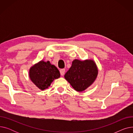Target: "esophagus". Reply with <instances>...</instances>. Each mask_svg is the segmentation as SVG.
<instances>
[{
  "label": "esophagus",
  "instance_id": "obj_1",
  "mask_svg": "<svg viewBox=\"0 0 133 133\" xmlns=\"http://www.w3.org/2000/svg\"><path fill=\"white\" fill-rule=\"evenodd\" d=\"M65 69L64 68L61 69L60 70V73L61 75H64L65 74Z\"/></svg>",
  "mask_w": 133,
  "mask_h": 133
}]
</instances>
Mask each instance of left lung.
Here are the masks:
<instances>
[{"mask_svg": "<svg viewBox=\"0 0 133 133\" xmlns=\"http://www.w3.org/2000/svg\"><path fill=\"white\" fill-rule=\"evenodd\" d=\"M97 74L98 70L93 60L75 59L64 76L75 90L82 92L94 82Z\"/></svg>", "mask_w": 133, "mask_h": 133, "instance_id": "8db88e82", "label": "left lung"}]
</instances>
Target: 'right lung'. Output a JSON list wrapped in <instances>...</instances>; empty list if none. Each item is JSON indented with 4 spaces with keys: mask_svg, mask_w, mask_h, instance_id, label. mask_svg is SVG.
Segmentation results:
<instances>
[{
    "mask_svg": "<svg viewBox=\"0 0 133 133\" xmlns=\"http://www.w3.org/2000/svg\"><path fill=\"white\" fill-rule=\"evenodd\" d=\"M29 76L34 84L43 90L50 86L54 79L60 78V74L58 69L50 61L41 60L30 68Z\"/></svg>",
    "mask_w": 133,
    "mask_h": 133,
    "instance_id": "obj_1",
    "label": "right lung"
}]
</instances>
